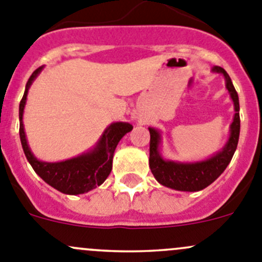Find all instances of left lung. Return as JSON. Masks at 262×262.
I'll use <instances>...</instances> for the list:
<instances>
[{"instance_id": "8db88e82", "label": "left lung", "mask_w": 262, "mask_h": 262, "mask_svg": "<svg viewBox=\"0 0 262 262\" xmlns=\"http://www.w3.org/2000/svg\"><path fill=\"white\" fill-rule=\"evenodd\" d=\"M213 71L222 73L226 77L227 89L234 102L236 114H234L233 123L231 125V137L228 139V143L226 144L222 152L207 161L196 163H178L172 162V161H165L161 157L160 152H158L160 133L153 128H148L150 134L149 168L156 180L162 184L163 186L181 190V191H199V190L205 189L221 176V173L226 170L236 152L239 138V126H241L238 95L232 83L231 77L223 68L214 66Z\"/></svg>"}]
</instances>
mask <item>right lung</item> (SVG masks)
<instances>
[{
    "label": "right lung",
    "instance_id": "add662e5",
    "mask_svg": "<svg viewBox=\"0 0 262 262\" xmlns=\"http://www.w3.org/2000/svg\"><path fill=\"white\" fill-rule=\"evenodd\" d=\"M41 71V67L35 70L26 82V89L18 106V118H20V139L23 144L24 153L30 162L31 167L43 179L47 184L59 190L60 192L70 195L83 194L106 180L113 168V156L119 141L125 136L133 126L128 123H114L105 130L99 144L91 152L82 155L80 157L63 162L48 163L36 160L30 152L28 142L25 138V132L23 125V112L26 102V95L31 82Z\"/></svg>",
    "mask_w": 262,
    "mask_h": 262
}]
</instances>
